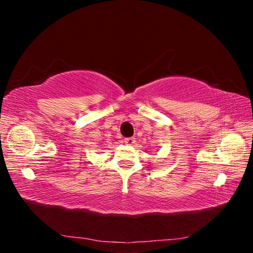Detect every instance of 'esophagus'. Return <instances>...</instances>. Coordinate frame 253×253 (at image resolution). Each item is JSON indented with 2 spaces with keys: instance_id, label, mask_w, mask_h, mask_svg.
Wrapping results in <instances>:
<instances>
[{
  "instance_id": "34e87169",
  "label": "esophagus",
  "mask_w": 253,
  "mask_h": 253,
  "mask_svg": "<svg viewBox=\"0 0 253 253\" xmlns=\"http://www.w3.org/2000/svg\"><path fill=\"white\" fill-rule=\"evenodd\" d=\"M124 143L127 145H132L135 143V138L134 137H127V138H124Z\"/></svg>"
}]
</instances>
